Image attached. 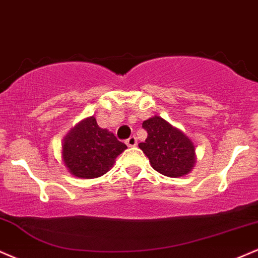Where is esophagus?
Returning a JSON list of instances; mask_svg holds the SVG:
<instances>
[{
	"mask_svg": "<svg viewBox=\"0 0 258 258\" xmlns=\"http://www.w3.org/2000/svg\"><path fill=\"white\" fill-rule=\"evenodd\" d=\"M125 144L128 145V147H135L138 145V140H136L135 136H130L128 140L125 141Z\"/></svg>",
	"mask_w": 258,
	"mask_h": 258,
	"instance_id": "1",
	"label": "esophagus"
}]
</instances>
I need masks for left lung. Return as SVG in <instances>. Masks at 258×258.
<instances>
[{
	"label": "left lung",
	"instance_id": "left-lung-1",
	"mask_svg": "<svg viewBox=\"0 0 258 258\" xmlns=\"http://www.w3.org/2000/svg\"><path fill=\"white\" fill-rule=\"evenodd\" d=\"M147 139L140 142L145 156L156 171L169 177L187 175L196 164V147L193 142L162 117L154 116L142 123Z\"/></svg>",
	"mask_w": 258,
	"mask_h": 258
}]
</instances>
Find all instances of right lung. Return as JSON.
I'll list each match as a JSON object with an SVG mask.
<instances>
[{
  "mask_svg": "<svg viewBox=\"0 0 258 258\" xmlns=\"http://www.w3.org/2000/svg\"><path fill=\"white\" fill-rule=\"evenodd\" d=\"M126 148L107 129L100 128L95 117L81 120L62 140V160L69 172L80 178H95L113 166Z\"/></svg>",
  "mask_w": 258,
  "mask_h": 258,
  "instance_id": "add662e5",
  "label": "right lung"
}]
</instances>
